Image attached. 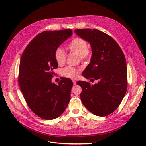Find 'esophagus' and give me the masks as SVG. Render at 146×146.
<instances>
[{
	"label": "esophagus",
	"instance_id": "1",
	"mask_svg": "<svg viewBox=\"0 0 146 146\" xmlns=\"http://www.w3.org/2000/svg\"><path fill=\"white\" fill-rule=\"evenodd\" d=\"M73 85H75L76 84V80H73Z\"/></svg>",
	"mask_w": 146,
	"mask_h": 146
}]
</instances>
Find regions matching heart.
Wrapping results in <instances>:
<instances>
[{
    "mask_svg": "<svg viewBox=\"0 0 146 146\" xmlns=\"http://www.w3.org/2000/svg\"><path fill=\"white\" fill-rule=\"evenodd\" d=\"M66 48L70 53L78 55L81 61H87L92 56L91 50L88 47L86 41L80 37L73 38L67 44ZM54 58L58 65L63 66L66 63V54L62 48H57L54 52ZM80 72V69L68 66L61 70V74L63 77L75 79L78 77Z\"/></svg>",
    "mask_w": 146,
    "mask_h": 146,
    "instance_id": "1",
    "label": "heart"
}]
</instances>
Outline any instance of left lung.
<instances>
[{"mask_svg":"<svg viewBox=\"0 0 146 146\" xmlns=\"http://www.w3.org/2000/svg\"><path fill=\"white\" fill-rule=\"evenodd\" d=\"M79 36L88 41L92 54L90 62L82 75L90 80H98L95 85L79 81L82 88L81 101L95 115L105 117L115 111L127 89V68L123 51L113 38L99 31L76 29Z\"/></svg>","mask_w":146,"mask_h":146,"instance_id":"8db88e82","label":"left lung"}]
</instances>
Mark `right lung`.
I'll use <instances>...</instances> for the list:
<instances>
[{"instance_id":"1","label":"right lung","mask_w":146,"mask_h":146,"mask_svg":"<svg viewBox=\"0 0 146 146\" xmlns=\"http://www.w3.org/2000/svg\"><path fill=\"white\" fill-rule=\"evenodd\" d=\"M72 34L70 29L42 32L29 43L22 55L20 89L30 110L44 119L60 117L70 101L72 81L61 78L57 85L51 79L58 67L55 51Z\"/></svg>"}]
</instances>
